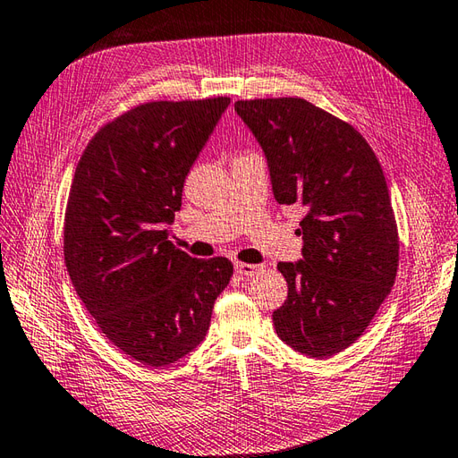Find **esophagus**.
I'll return each mask as SVG.
<instances>
[{
  "mask_svg": "<svg viewBox=\"0 0 458 458\" xmlns=\"http://www.w3.org/2000/svg\"><path fill=\"white\" fill-rule=\"evenodd\" d=\"M236 272L242 274V276H254V274H259L264 270L262 266H256V264H246V262H236Z\"/></svg>",
  "mask_w": 458,
  "mask_h": 458,
  "instance_id": "34e87169",
  "label": "esophagus"
}]
</instances>
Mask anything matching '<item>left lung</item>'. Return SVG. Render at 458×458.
<instances>
[{"label": "left lung", "mask_w": 458, "mask_h": 458, "mask_svg": "<svg viewBox=\"0 0 458 458\" xmlns=\"http://www.w3.org/2000/svg\"><path fill=\"white\" fill-rule=\"evenodd\" d=\"M280 204L303 210L300 262H280L282 342L326 357L357 342L395 284L399 234L383 168L360 131L300 97L236 101Z\"/></svg>", "instance_id": "8db88e82"}]
</instances>
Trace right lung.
Listing matches in <instances>:
<instances>
[{
    "label": "right lung",
    "mask_w": 458,
    "mask_h": 458,
    "mask_svg": "<svg viewBox=\"0 0 458 458\" xmlns=\"http://www.w3.org/2000/svg\"><path fill=\"white\" fill-rule=\"evenodd\" d=\"M228 105L132 106L95 132L75 170L63 230L69 277L105 337L142 365H170L202 342L234 272L228 258H191L165 230Z\"/></svg>",
    "instance_id": "obj_1"
}]
</instances>
